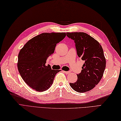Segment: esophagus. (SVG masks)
I'll use <instances>...</instances> for the list:
<instances>
[{"label":"esophagus","mask_w":121,"mask_h":121,"mask_svg":"<svg viewBox=\"0 0 121 121\" xmlns=\"http://www.w3.org/2000/svg\"><path fill=\"white\" fill-rule=\"evenodd\" d=\"M64 73L65 74H66V75H69V74L70 73V72H66V71H64Z\"/></svg>","instance_id":"1"}]
</instances>
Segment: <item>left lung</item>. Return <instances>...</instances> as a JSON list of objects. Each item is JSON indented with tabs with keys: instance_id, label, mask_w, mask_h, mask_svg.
<instances>
[{
	"instance_id": "left-lung-1",
	"label": "left lung",
	"mask_w": 121,
	"mask_h": 121,
	"mask_svg": "<svg viewBox=\"0 0 121 121\" xmlns=\"http://www.w3.org/2000/svg\"><path fill=\"white\" fill-rule=\"evenodd\" d=\"M73 40L77 55L85 61L78 79L70 86L78 92H85L94 88L100 81L106 67V59L102 46L95 39L83 32L67 33Z\"/></svg>"
}]
</instances>
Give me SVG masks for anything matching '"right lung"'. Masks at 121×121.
<instances>
[{
    "instance_id": "add662e5",
    "label": "right lung",
    "mask_w": 121,
    "mask_h": 121,
    "mask_svg": "<svg viewBox=\"0 0 121 121\" xmlns=\"http://www.w3.org/2000/svg\"><path fill=\"white\" fill-rule=\"evenodd\" d=\"M65 36V33H43L30 39L21 49L18 69L24 81L34 90H48L56 74L61 70L52 69L45 63L48 58L54 53L56 44Z\"/></svg>"
}]
</instances>
